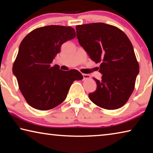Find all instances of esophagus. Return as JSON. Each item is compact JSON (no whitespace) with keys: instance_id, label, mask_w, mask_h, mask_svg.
Instances as JSON below:
<instances>
[{"instance_id":"34e87169","label":"esophagus","mask_w":153,"mask_h":153,"mask_svg":"<svg viewBox=\"0 0 153 153\" xmlns=\"http://www.w3.org/2000/svg\"><path fill=\"white\" fill-rule=\"evenodd\" d=\"M82 76H83V77H84V79H88L91 77L88 74H82Z\"/></svg>"}]
</instances>
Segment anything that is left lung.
<instances>
[{
	"instance_id": "obj_1",
	"label": "left lung",
	"mask_w": 153,
	"mask_h": 153,
	"mask_svg": "<svg viewBox=\"0 0 153 153\" xmlns=\"http://www.w3.org/2000/svg\"><path fill=\"white\" fill-rule=\"evenodd\" d=\"M79 45L95 63H100V80L90 93L91 101L105 109H117L128 101L134 89L139 65L133 46L120 29L104 23L76 25Z\"/></svg>"
}]
</instances>
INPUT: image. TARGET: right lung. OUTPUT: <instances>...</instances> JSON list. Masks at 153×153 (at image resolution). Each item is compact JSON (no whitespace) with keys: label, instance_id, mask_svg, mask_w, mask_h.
<instances>
[{"label":"right lung","instance_id":"1","mask_svg":"<svg viewBox=\"0 0 153 153\" xmlns=\"http://www.w3.org/2000/svg\"><path fill=\"white\" fill-rule=\"evenodd\" d=\"M75 37L71 27L47 25L32 31L21 42L13 74L31 107L42 111L56 107L66 98L72 83L83 79L76 69L63 71L52 65L61 45Z\"/></svg>","mask_w":153,"mask_h":153}]
</instances>
